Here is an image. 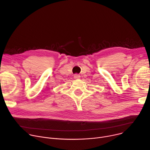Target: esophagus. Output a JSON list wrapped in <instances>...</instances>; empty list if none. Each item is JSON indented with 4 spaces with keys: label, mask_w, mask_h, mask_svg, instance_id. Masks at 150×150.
<instances>
[{
    "label": "esophagus",
    "mask_w": 150,
    "mask_h": 150,
    "mask_svg": "<svg viewBox=\"0 0 150 150\" xmlns=\"http://www.w3.org/2000/svg\"><path fill=\"white\" fill-rule=\"evenodd\" d=\"M80 78V75L78 74H75L74 75V78L75 79H79Z\"/></svg>",
    "instance_id": "esophagus-1"
}]
</instances>
